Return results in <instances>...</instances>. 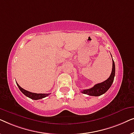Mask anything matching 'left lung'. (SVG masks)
<instances>
[{
	"label": "left lung",
	"mask_w": 134,
	"mask_h": 134,
	"mask_svg": "<svg viewBox=\"0 0 134 134\" xmlns=\"http://www.w3.org/2000/svg\"><path fill=\"white\" fill-rule=\"evenodd\" d=\"M111 57H112V56H111ZM112 62V70H111L110 76L107 80L101 82V83L96 84V85H94V87L91 88L83 90L81 91V92L83 94L93 96H99L104 94L110 88L113 83V80H114L115 75V65L113 58Z\"/></svg>",
	"instance_id": "8db88e82"
}]
</instances>
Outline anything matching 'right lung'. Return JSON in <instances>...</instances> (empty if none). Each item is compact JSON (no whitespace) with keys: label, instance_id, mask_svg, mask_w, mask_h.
<instances>
[{"label":"right lung","instance_id":"obj_1","mask_svg":"<svg viewBox=\"0 0 134 134\" xmlns=\"http://www.w3.org/2000/svg\"><path fill=\"white\" fill-rule=\"evenodd\" d=\"M16 84H17L18 88H19L21 92L23 93L27 97H29V98L32 99H34V100L40 99H43L44 98H46V97H47V96H49V95L50 94V93L43 94V93H35L30 92V91L25 90L23 89V88L20 87V86L18 85V83H17V82H16Z\"/></svg>","mask_w":134,"mask_h":134}]
</instances>
